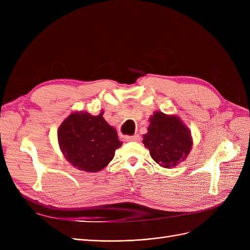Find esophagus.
<instances>
[{
	"instance_id": "esophagus-1",
	"label": "esophagus",
	"mask_w": 250,
	"mask_h": 250,
	"mask_svg": "<svg viewBox=\"0 0 250 250\" xmlns=\"http://www.w3.org/2000/svg\"><path fill=\"white\" fill-rule=\"evenodd\" d=\"M125 141L127 142H138L140 141V135L139 134H134V135H127V137H125Z\"/></svg>"
}]
</instances>
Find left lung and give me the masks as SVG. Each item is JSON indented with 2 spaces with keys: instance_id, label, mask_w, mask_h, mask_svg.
I'll return each mask as SVG.
<instances>
[{
  "instance_id": "8db88e82",
  "label": "left lung",
  "mask_w": 250,
  "mask_h": 250,
  "mask_svg": "<svg viewBox=\"0 0 250 250\" xmlns=\"http://www.w3.org/2000/svg\"><path fill=\"white\" fill-rule=\"evenodd\" d=\"M143 143L153 161L164 168L175 167L186 160L193 146L191 131L176 116L155 111L149 119Z\"/></svg>"
}]
</instances>
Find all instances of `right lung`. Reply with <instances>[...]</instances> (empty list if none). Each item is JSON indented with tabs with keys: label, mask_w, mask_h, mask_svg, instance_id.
Masks as SVG:
<instances>
[{
	"label": "right lung",
	"mask_w": 250,
	"mask_h": 250,
	"mask_svg": "<svg viewBox=\"0 0 250 250\" xmlns=\"http://www.w3.org/2000/svg\"><path fill=\"white\" fill-rule=\"evenodd\" d=\"M58 144L67 162L85 172L104 169L122 146L117 130L103 118L87 111H76L67 117L57 131Z\"/></svg>",
	"instance_id": "obj_1"
}]
</instances>
